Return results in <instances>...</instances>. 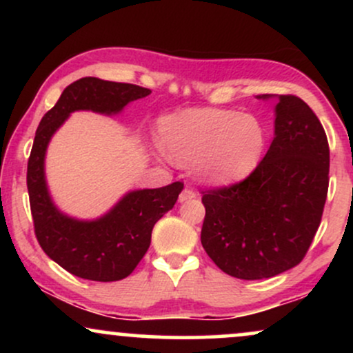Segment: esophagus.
Listing matches in <instances>:
<instances>
[{"label": "esophagus", "mask_w": 353, "mask_h": 353, "mask_svg": "<svg viewBox=\"0 0 353 353\" xmlns=\"http://www.w3.org/2000/svg\"><path fill=\"white\" fill-rule=\"evenodd\" d=\"M194 197H196V192H194L192 189L185 188V189L182 190V192H181V196H179V201H181V202H185V201H190V199H194Z\"/></svg>", "instance_id": "34e87169"}]
</instances>
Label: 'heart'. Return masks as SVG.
<instances>
[{
    "label": "heart",
    "instance_id": "obj_1",
    "mask_svg": "<svg viewBox=\"0 0 353 353\" xmlns=\"http://www.w3.org/2000/svg\"><path fill=\"white\" fill-rule=\"evenodd\" d=\"M161 143L174 163L192 161L197 179L229 184L244 179L264 156L267 132L259 117L224 108H189L164 117Z\"/></svg>",
    "mask_w": 353,
    "mask_h": 353
}]
</instances>
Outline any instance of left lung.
<instances>
[{
    "instance_id": "obj_1",
    "label": "left lung",
    "mask_w": 353,
    "mask_h": 353,
    "mask_svg": "<svg viewBox=\"0 0 353 353\" xmlns=\"http://www.w3.org/2000/svg\"><path fill=\"white\" fill-rule=\"evenodd\" d=\"M257 98H277L264 159L244 181L202 192V247L222 272L244 281L301 264L329 190V143L315 112L292 94Z\"/></svg>"
}]
</instances>
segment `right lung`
Wrapping results in <instances>:
<instances>
[{"instance_id": "1", "label": "right lung", "mask_w": 353, "mask_h": 353, "mask_svg": "<svg viewBox=\"0 0 353 353\" xmlns=\"http://www.w3.org/2000/svg\"><path fill=\"white\" fill-rule=\"evenodd\" d=\"M149 94L148 88L136 84L81 78L64 89L36 129L26 176L34 234L48 257L76 277L96 282L128 277L148 252L154 224L174 208L184 184L131 190L104 216L81 221L61 212L51 199L44 176L48 144L71 112L117 114Z\"/></svg>"}]
</instances>
